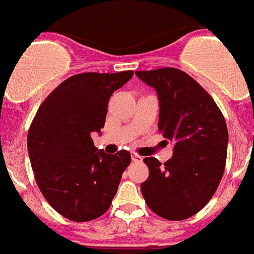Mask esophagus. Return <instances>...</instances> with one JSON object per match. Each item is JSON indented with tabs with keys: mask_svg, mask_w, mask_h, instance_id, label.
<instances>
[{
	"mask_svg": "<svg viewBox=\"0 0 254 254\" xmlns=\"http://www.w3.org/2000/svg\"><path fill=\"white\" fill-rule=\"evenodd\" d=\"M131 159H132L133 162H140L143 160V157L137 155V153H132V155H131Z\"/></svg>",
	"mask_w": 254,
	"mask_h": 254,
	"instance_id": "34e87169",
	"label": "esophagus"
}]
</instances>
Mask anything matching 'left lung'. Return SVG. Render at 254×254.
<instances>
[{
	"label": "left lung",
	"instance_id": "obj_1",
	"mask_svg": "<svg viewBox=\"0 0 254 254\" xmlns=\"http://www.w3.org/2000/svg\"><path fill=\"white\" fill-rule=\"evenodd\" d=\"M156 89L160 101L159 131L173 141L172 159L161 164L145 157L149 177L140 190L156 215L185 220L210 202L226 169L228 129L210 94L177 68L137 70Z\"/></svg>",
	"mask_w": 254,
	"mask_h": 254
}]
</instances>
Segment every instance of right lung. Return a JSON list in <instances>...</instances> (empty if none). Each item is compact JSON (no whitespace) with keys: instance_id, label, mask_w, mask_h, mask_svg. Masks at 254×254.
I'll return each mask as SVG.
<instances>
[{"instance_id":"add662e5","label":"right lung","mask_w":254,"mask_h":254,"mask_svg":"<svg viewBox=\"0 0 254 254\" xmlns=\"http://www.w3.org/2000/svg\"><path fill=\"white\" fill-rule=\"evenodd\" d=\"M132 76V70L74 74L50 93L32 119L27 148L38 188L72 222L94 220L110 208L131 162L127 151H98L90 133L101 132L111 94Z\"/></svg>"}]
</instances>
